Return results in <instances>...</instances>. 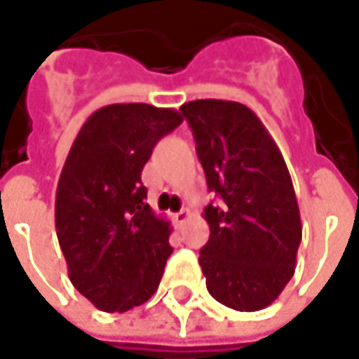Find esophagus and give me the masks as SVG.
Listing matches in <instances>:
<instances>
[{"mask_svg":"<svg viewBox=\"0 0 359 359\" xmlns=\"http://www.w3.org/2000/svg\"><path fill=\"white\" fill-rule=\"evenodd\" d=\"M187 217H189V210H180L177 214L173 215V219H175V224H177V226H182V224H186Z\"/></svg>","mask_w":359,"mask_h":359,"instance_id":"34e87169","label":"esophagus"}]
</instances>
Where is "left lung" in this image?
<instances>
[{
	"label": "left lung",
	"instance_id": "obj_1",
	"mask_svg": "<svg viewBox=\"0 0 359 359\" xmlns=\"http://www.w3.org/2000/svg\"><path fill=\"white\" fill-rule=\"evenodd\" d=\"M194 131L210 191V240L200 266L208 292L238 311L268 308L292 280L302 219L287 165L250 107L196 100L180 107Z\"/></svg>",
	"mask_w": 359,
	"mask_h": 359
}]
</instances>
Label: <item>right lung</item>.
I'll return each mask as SVG.
<instances>
[{"label": "right lung", "mask_w": 359, "mask_h": 359, "mask_svg": "<svg viewBox=\"0 0 359 359\" xmlns=\"http://www.w3.org/2000/svg\"><path fill=\"white\" fill-rule=\"evenodd\" d=\"M180 111L111 104L81 126L55 191V231L69 280L97 310L128 311L156 294L170 222L145 203L142 170Z\"/></svg>", "instance_id": "add662e5"}]
</instances>
